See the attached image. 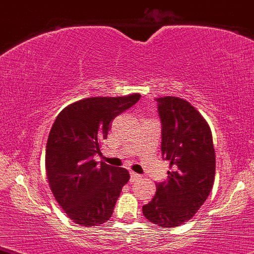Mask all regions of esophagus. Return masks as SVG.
<instances>
[{"mask_svg": "<svg viewBox=\"0 0 254 254\" xmlns=\"http://www.w3.org/2000/svg\"><path fill=\"white\" fill-rule=\"evenodd\" d=\"M130 176H131V182H136V181H138V179L142 178V176L138 175V173H136V172H131Z\"/></svg>", "mask_w": 254, "mask_h": 254, "instance_id": "1", "label": "esophagus"}]
</instances>
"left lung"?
Masks as SVG:
<instances>
[{"mask_svg": "<svg viewBox=\"0 0 254 254\" xmlns=\"http://www.w3.org/2000/svg\"><path fill=\"white\" fill-rule=\"evenodd\" d=\"M162 121V155L170 162L169 178L143 206L147 220L176 227L197 213L212 190L216 173L212 133L205 118L185 99L156 98Z\"/></svg>", "mask_w": 254, "mask_h": 254, "instance_id": "8db88e82", "label": "left lung"}]
</instances>
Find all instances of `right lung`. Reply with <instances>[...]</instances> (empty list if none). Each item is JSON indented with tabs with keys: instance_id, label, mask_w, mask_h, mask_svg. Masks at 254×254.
Returning a JSON list of instances; mask_svg holds the SVG:
<instances>
[{
	"instance_id": "1",
	"label": "right lung",
	"mask_w": 254,
	"mask_h": 254,
	"mask_svg": "<svg viewBox=\"0 0 254 254\" xmlns=\"http://www.w3.org/2000/svg\"><path fill=\"white\" fill-rule=\"evenodd\" d=\"M139 94L89 97L73 102L56 117L46 149V171L54 197L70 219L84 227L110 219L129 171L92 156L107 139L110 122L137 103Z\"/></svg>"
}]
</instances>
